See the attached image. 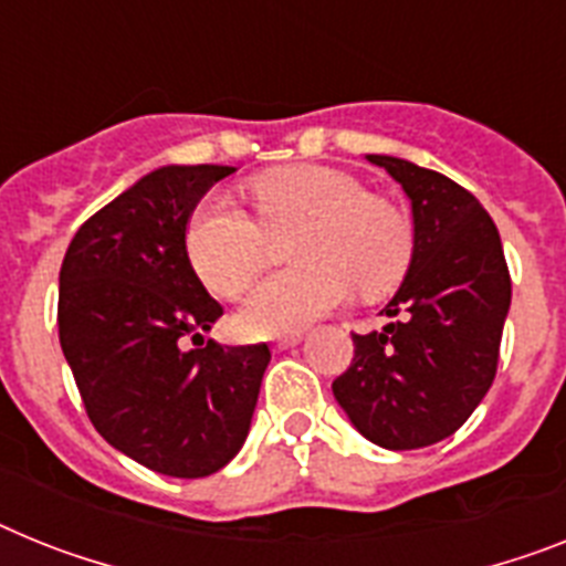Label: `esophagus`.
Returning a JSON list of instances; mask_svg holds the SVG:
<instances>
[{"label": "esophagus", "mask_w": 566, "mask_h": 566, "mask_svg": "<svg viewBox=\"0 0 566 566\" xmlns=\"http://www.w3.org/2000/svg\"><path fill=\"white\" fill-rule=\"evenodd\" d=\"M302 342V334H287V336H275L273 339V348L275 350H284V348H293Z\"/></svg>", "instance_id": "1"}]
</instances>
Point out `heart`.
<instances>
[{
  "label": "heart",
  "mask_w": 566,
  "mask_h": 566,
  "mask_svg": "<svg viewBox=\"0 0 566 566\" xmlns=\"http://www.w3.org/2000/svg\"><path fill=\"white\" fill-rule=\"evenodd\" d=\"M255 221L227 195H207L189 216L187 255L212 293L239 298L264 270L268 235H298V268L255 287L241 319L253 334L298 331L359 291L377 298L394 291L411 264L415 235L394 203L368 195L348 172L331 166H282L250 184Z\"/></svg>",
  "instance_id": "obj_1"
}]
</instances>
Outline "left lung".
<instances>
[{"label": "left lung", "mask_w": 566, "mask_h": 566, "mask_svg": "<svg viewBox=\"0 0 566 566\" xmlns=\"http://www.w3.org/2000/svg\"><path fill=\"white\" fill-rule=\"evenodd\" d=\"M411 201L415 253L382 331L354 336L334 397L359 434L406 452L440 443L492 388L512 302L501 235L452 178L391 155H368Z\"/></svg>", "instance_id": "8db88e82"}]
</instances>
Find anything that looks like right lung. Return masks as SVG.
I'll use <instances>...</instances> for the list:
<instances>
[{
  "instance_id": "add662e5",
  "label": "right lung",
  "mask_w": 566,
  "mask_h": 566,
  "mask_svg": "<svg viewBox=\"0 0 566 566\" xmlns=\"http://www.w3.org/2000/svg\"><path fill=\"white\" fill-rule=\"evenodd\" d=\"M232 166H164L94 212L60 268V345L94 429L169 478H207L244 446L270 348L203 342L224 313L187 224ZM193 348H188V339Z\"/></svg>"
}]
</instances>
